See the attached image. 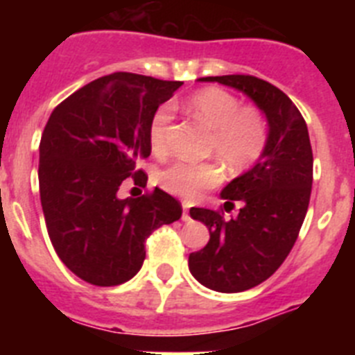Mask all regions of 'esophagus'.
I'll return each mask as SVG.
<instances>
[{"mask_svg": "<svg viewBox=\"0 0 355 355\" xmlns=\"http://www.w3.org/2000/svg\"><path fill=\"white\" fill-rule=\"evenodd\" d=\"M181 218H183V222L192 220V218H190V213H188V208H187V205H183V216H181Z\"/></svg>", "mask_w": 355, "mask_h": 355, "instance_id": "1", "label": "esophagus"}]
</instances>
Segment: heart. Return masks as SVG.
Returning a JSON list of instances; mask_svg holds the SVG:
<instances>
[{
	"mask_svg": "<svg viewBox=\"0 0 355 355\" xmlns=\"http://www.w3.org/2000/svg\"><path fill=\"white\" fill-rule=\"evenodd\" d=\"M188 114L211 131L209 153L220 158L231 172L250 168L265 153L268 128L261 112L241 106L240 99L227 90L202 89L188 99ZM172 106H159L149 124V146L153 155L167 153V126L172 121ZM224 180L220 163L178 162L158 175L167 192L183 199H197L208 188Z\"/></svg>",
	"mask_w": 355,
	"mask_h": 355,
	"instance_id": "b5f03b06",
	"label": "heart"
}]
</instances>
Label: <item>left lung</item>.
Returning <instances> with one entry per match:
<instances>
[{
    "label": "left lung",
    "mask_w": 355,
    "mask_h": 355,
    "mask_svg": "<svg viewBox=\"0 0 355 355\" xmlns=\"http://www.w3.org/2000/svg\"><path fill=\"white\" fill-rule=\"evenodd\" d=\"M199 81L222 83L245 94L268 126L265 153L252 168L222 188L224 208L240 200L238 216L192 208L190 216L208 227L205 249L192 252L188 268L202 286L238 293L258 286L283 265L306 218L313 184V150L306 121L290 97L254 76L229 74Z\"/></svg>",
    "instance_id": "1"
}]
</instances>
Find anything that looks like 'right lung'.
I'll return each instance as SVG.
<instances>
[{
  "instance_id": "1",
  "label": "right lung",
  "mask_w": 355,
  "mask_h": 355,
  "mask_svg": "<svg viewBox=\"0 0 355 355\" xmlns=\"http://www.w3.org/2000/svg\"><path fill=\"white\" fill-rule=\"evenodd\" d=\"M183 81L114 72L90 81L53 110L39 147L44 218L58 258L96 286L139 274L146 240L181 218V205L162 188L119 199L122 181L147 180L137 163L150 155L149 124Z\"/></svg>"
}]
</instances>
